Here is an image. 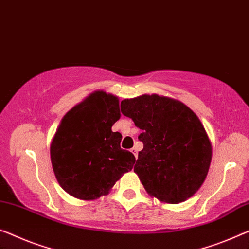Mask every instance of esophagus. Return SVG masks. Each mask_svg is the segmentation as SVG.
Here are the masks:
<instances>
[{"label":"esophagus","mask_w":249,"mask_h":249,"mask_svg":"<svg viewBox=\"0 0 249 249\" xmlns=\"http://www.w3.org/2000/svg\"><path fill=\"white\" fill-rule=\"evenodd\" d=\"M131 152H132L133 155H135V157L137 158V157H138V148H137V147H133V148L131 149Z\"/></svg>","instance_id":"1"}]
</instances>
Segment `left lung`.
<instances>
[{
    "mask_svg": "<svg viewBox=\"0 0 249 249\" xmlns=\"http://www.w3.org/2000/svg\"><path fill=\"white\" fill-rule=\"evenodd\" d=\"M121 112L142 130L135 173L149 194L168 204L193 196L204 182L212 144L200 120L180 101L158 94L121 101Z\"/></svg>",
    "mask_w": 249,
    "mask_h": 249,
    "instance_id": "obj_1",
    "label": "left lung"
}]
</instances>
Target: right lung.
I'll list each match as a JSON object with an SVG mask.
<instances>
[{
    "mask_svg": "<svg viewBox=\"0 0 249 249\" xmlns=\"http://www.w3.org/2000/svg\"><path fill=\"white\" fill-rule=\"evenodd\" d=\"M120 118L119 100L95 91L71 109L56 130L50 154L60 186L79 199L107 195L136 158L121 149V133L111 127Z\"/></svg>",
    "mask_w": 249,
    "mask_h": 249,
    "instance_id": "obj_1",
    "label": "right lung"
}]
</instances>
